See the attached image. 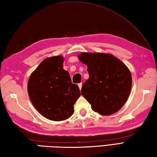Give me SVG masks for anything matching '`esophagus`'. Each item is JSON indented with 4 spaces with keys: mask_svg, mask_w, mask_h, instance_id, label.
Here are the masks:
<instances>
[{
    "mask_svg": "<svg viewBox=\"0 0 157 157\" xmlns=\"http://www.w3.org/2000/svg\"><path fill=\"white\" fill-rule=\"evenodd\" d=\"M78 86H79V90H81L82 87V83H79V84H78Z\"/></svg>",
    "mask_w": 157,
    "mask_h": 157,
    "instance_id": "esophagus-1",
    "label": "esophagus"
}]
</instances>
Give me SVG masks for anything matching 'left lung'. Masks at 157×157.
Here are the masks:
<instances>
[{"mask_svg":"<svg viewBox=\"0 0 157 157\" xmlns=\"http://www.w3.org/2000/svg\"><path fill=\"white\" fill-rule=\"evenodd\" d=\"M78 56L88 67L89 78L81 92L92 109L101 115L117 112L131 92L132 78L128 67L109 53L83 52Z\"/></svg>","mask_w":157,"mask_h":157,"instance_id":"1","label":"left lung"}]
</instances>
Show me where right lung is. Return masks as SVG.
<instances>
[{
    "label": "right lung",
    "mask_w": 157,
    "mask_h": 157,
    "mask_svg": "<svg viewBox=\"0 0 157 157\" xmlns=\"http://www.w3.org/2000/svg\"><path fill=\"white\" fill-rule=\"evenodd\" d=\"M64 57H48L29 76V97L36 109L45 118L60 121L74 113L73 105L81 95L78 86L72 84L67 71L63 69Z\"/></svg>",
    "instance_id": "obj_1"
}]
</instances>
